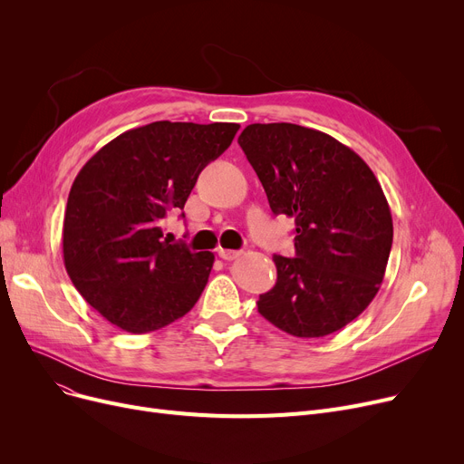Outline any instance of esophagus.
Instances as JSON below:
<instances>
[{
  "mask_svg": "<svg viewBox=\"0 0 464 464\" xmlns=\"http://www.w3.org/2000/svg\"><path fill=\"white\" fill-rule=\"evenodd\" d=\"M240 254H242L240 250H224V248H219V250H218V256L222 257V259H226V261H233V259H237Z\"/></svg>",
  "mask_w": 464,
  "mask_h": 464,
  "instance_id": "esophagus-1",
  "label": "esophagus"
}]
</instances>
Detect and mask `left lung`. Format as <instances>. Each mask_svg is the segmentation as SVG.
I'll return each mask as SVG.
<instances>
[{
	"label": "left lung",
	"mask_w": 464,
	"mask_h": 464,
	"mask_svg": "<svg viewBox=\"0 0 464 464\" xmlns=\"http://www.w3.org/2000/svg\"><path fill=\"white\" fill-rule=\"evenodd\" d=\"M238 144L271 210L295 219V257H273L278 278L257 312L301 338L346 327L378 294L393 245L371 167L331 135L285 121L250 124Z\"/></svg>",
	"instance_id": "left-lung-1"
}]
</instances>
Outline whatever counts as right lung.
I'll return each instance as SVG.
<instances>
[{"label": "right lung", "instance_id": "obj_1", "mask_svg": "<svg viewBox=\"0 0 464 464\" xmlns=\"http://www.w3.org/2000/svg\"><path fill=\"white\" fill-rule=\"evenodd\" d=\"M238 128L152 121L118 135L81 169L63 218V263L84 301L112 325L150 333L201 297L214 254L170 245L163 222L184 208Z\"/></svg>", "mask_w": 464, "mask_h": 464}]
</instances>
